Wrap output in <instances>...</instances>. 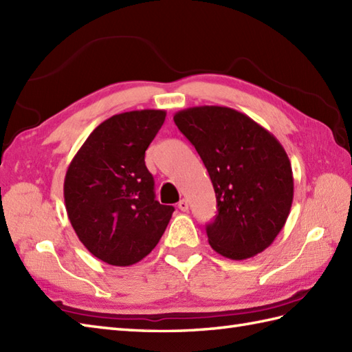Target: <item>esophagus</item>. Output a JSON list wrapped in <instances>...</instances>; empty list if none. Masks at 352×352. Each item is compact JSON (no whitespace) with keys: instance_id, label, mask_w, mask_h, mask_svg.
<instances>
[{"instance_id":"obj_1","label":"esophagus","mask_w":352,"mask_h":352,"mask_svg":"<svg viewBox=\"0 0 352 352\" xmlns=\"http://www.w3.org/2000/svg\"><path fill=\"white\" fill-rule=\"evenodd\" d=\"M178 208H180L182 212H188V210H189V203H188V199H182L180 203H178Z\"/></svg>"}]
</instances>
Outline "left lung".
<instances>
[{
  "label": "left lung",
  "instance_id": "left-lung-1",
  "mask_svg": "<svg viewBox=\"0 0 352 352\" xmlns=\"http://www.w3.org/2000/svg\"><path fill=\"white\" fill-rule=\"evenodd\" d=\"M174 122L195 146L213 183L218 214L206 227L221 256L263 252L283 230L294 201L289 157L272 133L234 109L199 106Z\"/></svg>",
  "mask_w": 352,
  "mask_h": 352
}]
</instances>
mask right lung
I'll list each match as a JSON object with an SVG mask.
<instances>
[{
	"mask_svg": "<svg viewBox=\"0 0 352 352\" xmlns=\"http://www.w3.org/2000/svg\"><path fill=\"white\" fill-rule=\"evenodd\" d=\"M164 110H133L101 122L74 155L63 197L71 226L87 251L111 266H130L151 252L174 207L155 201L145 151Z\"/></svg>",
	"mask_w": 352,
	"mask_h": 352,
	"instance_id": "add662e5",
	"label": "right lung"
}]
</instances>
